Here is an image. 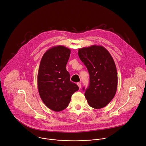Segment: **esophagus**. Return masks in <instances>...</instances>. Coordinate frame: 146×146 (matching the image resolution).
<instances>
[{"instance_id": "obj_1", "label": "esophagus", "mask_w": 146, "mask_h": 146, "mask_svg": "<svg viewBox=\"0 0 146 146\" xmlns=\"http://www.w3.org/2000/svg\"><path fill=\"white\" fill-rule=\"evenodd\" d=\"M77 86H78V87H79V88H80V89L81 88V83L78 82V83H77Z\"/></svg>"}]
</instances>
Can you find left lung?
Returning <instances> with one entry per match:
<instances>
[{"mask_svg":"<svg viewBox=\"0 0 146 146\" xmlns=\"http://www.w3.org/2000/svg\"><path fill=\"white\" fill-rule=\"evenodd\" d=\"M78 55L90 74V86L84 94L89 105L96 109L105 107L117 89V72L113 58L105 47L97 45L80 48Z\"/></svg>","mask_w":146,"mask_h":146,"instance_id":"1","label":"left lung"}]
</instances>
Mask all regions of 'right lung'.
Listing matches in <instances>:
<instances>
[{"label": "right lung", "mask_w": 146, "mask_h": 146, "mask_svg": "<svg viewBox=\"0 0 146 146\" xmlns=\"http://www.w3.org/2000/svg\"><path fill=\"white\" fill-rule=\"evenodd\" d=\"M71 51L64 46L48 49L41 59L37 75L40 96L50 109L60 111L66 109L78 87L70 81L66 69Z\"/></svg>", "instance_id": "obj_1"}]
</instances>
